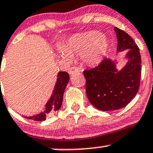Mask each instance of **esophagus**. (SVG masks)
<instances>
[{"label": "esophagus", "mask_w": 153, "mask_h": 153, "mask_svg": "<svg viewBox=\"0 0 153 153\" xmlns=\"http://www.w3.org/2000/svg\"><path fill=\"white\" fill-rule=\"evenodd\" d=\"M80 71L79 68H76V67H71L68 70V73L70 75H73V74L78 73Z\"/></svg>", "instance_id": "esophagus-1"}]
</instances>
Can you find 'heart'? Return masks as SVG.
Listing matches in <instances>:
<instances>
[{
  "label": "heart",
  "instance_id": "1",
  "mask_svg": "<svg viewBox=\"0 0 153 153\" xmlns=\"http://www.w3.org/2000/svg\"><path fill=\"white\" fill-rule=\"evenodd\" d=\"M108 46V41L102 33L91 31L72 37L64 47L65 52H62L61 54L67 60L71 59L73 55L80 54L83 62L95 65L100 63L106 54Z\"/></svg>",
  "mask_w": 153,
  "mask_h": 153
}]
</instances>
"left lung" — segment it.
<instances>
[{"mask_svg":"<svg viewBox=\"0 0 153 153\" xmlns=\"http://www.w3.org/2000/svg\"><path fill=\"white\" fill-rule=\"evenodd\" d=\"M117 51L130 49L126 65L118 71L115 62L105 58L95 68L83 71L88 100L102 111L123 108L137 95L141 78V55L135 41L123 30L115 27Z\"/></svg>","mask_w":153,"mask_h":153,"instance_id":"8db88e82","label":"left lung"}]
</instances>
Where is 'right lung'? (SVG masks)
Instances as JSON below:
<instances>
[{"mask_svg":"<svg viewBox=\"0 0 153 153\" xmlns=\"http://www.w3.org/2000/svg\"><path fill=\"white\" fill-rule=\"evenodd\" d=\"M57 78L53 94L46 105V110L34 116L25 117L26 118L34 120L36 121H43L46 120L47 115L54 114L59 110L62 104L64 92L70 80V76L66 72H59Z\"/></svg>","mask_w":153,"mask_h":153,"instance_id":"right-lung-1","label":"right lung"}]
</instances>
